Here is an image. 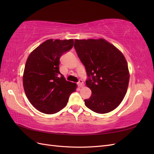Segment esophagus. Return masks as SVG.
I'll return each mask as SVG.
<instances>
[{"instance_id":"1","label":"esophagus","mask_w":154,"mask_h":154,"mask_svg":"<svg viewBox=\"0 0 154 154\" xmlns=\"http://www.w3.org/2000/svg\"><path fill=\"white\" fill-rule=\"evenodd\" d=\"M78 85L80 87H83V80H79L78 82Z\"/></svg>"}]
</instances>
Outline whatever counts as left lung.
Listing matches in <instances>:
<instances>
[{
  "label": "left lung",
  "mask_w": 154,
  "mask_h": 154,
  "mask_svg": "<svg viewBox=\"0 0 154 154\" xmlns=\"http://www.w3.org/2000/svg\"><path fill=\"white\" fill-rule=\"evenodd\" d=\"M74 47L85 67L86 85L92 91L85 105L98 114L112 111L122 103L128 85V64L123 54L101 38L75 40Z\"/></svg>",
  "instance_id": "obj_1"
}]
</instances>
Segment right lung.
Segmentation results:
<instances>
[{"mask_svg": "<svg viewBox=\"0 0 154 154\" xmlns=\"http://www.w3.org/2000/svg\"><path fill=\"white\" fill-rule=\"evenodd\" d=\"M74 40H46L27 58L23 76L26 95L36 109L53 114L67 105L76 84L60 72V58L73 47Z\"/></svg>", "mask_w": 154, "mask_h": 154, "instance_id": "add662e5", "label": "right lung"}]
</instances>
